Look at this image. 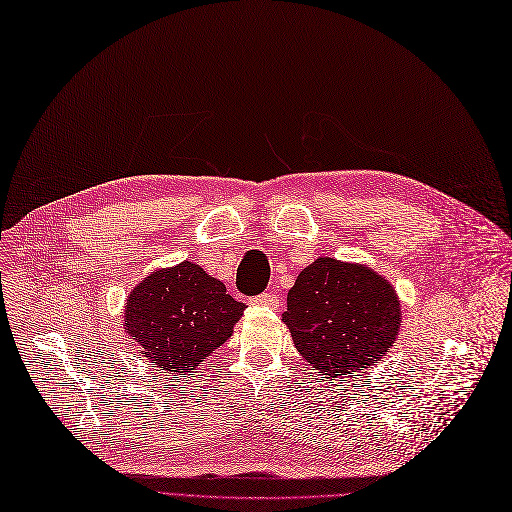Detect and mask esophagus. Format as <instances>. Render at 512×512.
Instances as JSON below:
<instances>
[{
    "label": "esophagus",
    "instance_id": "obj_1",
    "mask_svg": "<svg viewBox=\"0 0 512 512\" xmlns=\"http://www.w3.org/2000/svg\"><path fill=\"white\" fill-rule=\"evenodd\" d=\"M255 306H268V308H276L278 306V297L274 293H261L257 297H253Z\"/></svg>",
    "mask_w": 512,
    "mask_h": 512
}]
</instances>
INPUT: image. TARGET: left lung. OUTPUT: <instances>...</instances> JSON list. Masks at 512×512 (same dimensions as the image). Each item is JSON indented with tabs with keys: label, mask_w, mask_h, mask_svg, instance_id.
<instances>
[{
	"label": "left lung",
	"mask_w": 512,
	"mask_h": 512,
	"mask_svg": "<svg viewBox=\"0 0 512 512\" xmlns=\"http://www.w3.org/2000/svg\"><path fill=\"white\" fill-rule=\"evenodd\" d=\"M399 314V297L380 274L320 257L297 276L282 323L318 373L344 377L388 352L401 327Z\"/></svg>",
	"instance_id": "left-lung-1"
}]
</instances>
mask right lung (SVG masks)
I'll return each mask as SVG.
<instances>
[{
  "label": "right lung",
  "instance_id": "add662e5",
  "mask_svg": "<svg viewBox=\"0 0 512 512\" xmlns=\"http://www.w3.org/2000/svg\"><path fill=\"white\" fill-rule=\"evenodd\" d=\"M242 312L244 304L227 295L221 280L183 261L139 282L128 297L124 329L147 361L185 375L230 339Z\"/></svg>",
  "mask_w": 512,
  "mask_h": 512
}]
</instances>
